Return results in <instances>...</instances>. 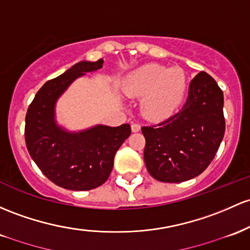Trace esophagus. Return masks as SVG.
<instances>
[{
    "mask_svg": "<svg viewBox=\"0 0 250 250\" xmlns=\"http://www.w3.org/2000/svg\"><path fill=\"white\" fill-rule=\"evenodd\" d=\"M140 129H141V125H140L139 123H133V125H131V130H133L134 133H136V131H139Z\"/></svg>",
    "mask_w": 250,
    "mask_h": 250,
    "instance_id": "34e87169",
    "label": "esophagus"
}]
</instances>
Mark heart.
Here are the masks:
<instances>
[{
  "instance_id": "1",
  "label": "heart",
  "mask_w": 250,
  "mask_h": 250,
  "mask_svg": "<svg viewBox=\"0 0 250 250\" xmlns=\"http://www.w3.org/2000/svg\"><path fill=\"white\" fill-rule=\"evenodd\" d=\"M123 89L131 97H144L141 110L145 116L161 120L173 114L183 103L188 81L180 67L148 64L131 72L125 78Z\"/></svg>"
}]
</instances>
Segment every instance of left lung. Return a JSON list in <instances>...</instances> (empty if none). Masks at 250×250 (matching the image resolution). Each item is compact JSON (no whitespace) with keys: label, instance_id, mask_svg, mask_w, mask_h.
Returning <instances> with one entry per match:
<instances>
[{"label":"left lung","instance_id":"8db88e82","mask_svg":"<svg viewBox=\"0 0 250 250\" xmlns=\"http://www.w3.org/2000/svg\"><path fill=\"white\" fill-rule=\"evenodd\" d=\"M223 92L202 71L191 81L188 96L177 114L142 127L145 164L159 182L182 183L207 169L224 136Z\"/></svg>","mask_w":250,"mask_h":250}]
</instances>
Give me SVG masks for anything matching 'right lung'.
Here are the masks:
<instances>
[{
	"label": "right lung",
	"mask_w": 250,
	"mask_h": 250,
	"mask_svg": "<svg viewBox=\"0 0 250 250\" xmlns=\"http://www.w3.org/2000/svg\"><path fill=\"white\" fill-rule=\"evenodd\" d=\"M102 66L103 59L81 62L46 82L26 114L24 139L29 154L52 183L67 190H92L105 183L117 149L131 133L129 125H100L68 133L56 123L54 106L59 96L76 78Z\"/></svg>",
	"instance_id": "obj_1"
}]
</instances>
